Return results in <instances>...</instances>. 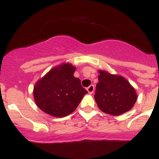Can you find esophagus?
<instances>
[{
    "label": "esophagus",
    "mask_w": 159,
    "mask_h": 159,
    "mask_svg": "<svg viewBox=\"0 0 159 159\" xmlns=\"http://www.w3.org/2000/svg\"><path fill=\"white\" fill-rule=\"evenodd\" d=\"M86 90L88 91V93H89L92 94L93 93V91H94V86H93V85H90L89 87H87Z\"/></svg>",
    "instance_id": "obj_1"
}]
</instances>
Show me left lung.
Instances as JSON below:
<instances>
[{
    "label": "left lung",
    "instance_id": "1",
    "mask_svg": "<svg viewBox=\"0 0 159 159\" xmlns=\"http://www.w3.org/2000/svg\"><path fill=\"white\" fill-rule=\"evenodd\" d=\"M98 83L94 98L100 111L118 116L130 111L136 103L138 95L134 88L125 77L99 70Z\"/></svg>",
    "mask_w": 159,
    "mask_h": 159
}]
</instances>
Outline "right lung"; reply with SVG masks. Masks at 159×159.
Segmentation results:
<instances>
[{
  "mask_svg": "<svg viewBox=\"0 0 159 159\" xmlns=\"http://www.w3.org/2000/svg\"><path fill=\"white\" fill-rule=\"evenodd\" d=\"M76 67L63 62L38 80L33 89L34 102L43 112L56 117L72 114L87 93L73 74Z\"/></svg>",
  "mask_w": 159,
  "mask_h": 159,
  "instance_id": "1",
  "label": "right lung"
}]
</instances>
